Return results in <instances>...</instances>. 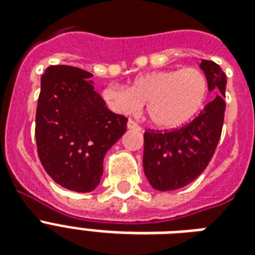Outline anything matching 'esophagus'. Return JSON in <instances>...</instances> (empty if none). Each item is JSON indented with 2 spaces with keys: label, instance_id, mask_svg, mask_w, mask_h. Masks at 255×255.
<instances>
[{
  "label": "esophagus",
  "instance_id": "esophagus-1",
  "mask_svg": "<svg viewBox=\"0 0 255 255\" xmlns=\"http://www.w3.org/2000/svg\"><path fill=\"white\" fill-rule=\"evenodd\" d=\"M127 128H128V129H136V131H140V129H141V127H140L139 124L135 123L133 120H128Z\"/></svg>",
  "mask_w": 255,
  "mask_h": 255
}]
</instances>
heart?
I'll use <instances>...</instances> for the list:
<instances>
[{
  "mask_svg": "<svg viewBox=\"0 0 255 255\" xmlns=\"http://www.w3.org/2000/svg\"><path fill=\"white\" fill-rule=\"evenodd\" d=\"M208 94V79L201 70H160L136 78L129 88L108 86L103 99L112 111L131 115L145 103L149 122L161 129L181 127L201 110Z\"/></svg>",
  "mask_w": 255,
  "mask_h": 255,
  "instance_id": "obj_1",
  "label": "heart"
}]
</instances>
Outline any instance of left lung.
<instances>
[{
	"label": "left lung",
	"mask_w": 255,
	"mask_h": 255,
	"mask_svg": "<svg viewBox=\"0 0 255 255\" xmlns=\"http://www.w3.org/2000/svg\"><path fill=\"white\" fill-rule=\"evenodd\" d=\"M200 67L208 79V90L216 91L213 99L184 127L144 132V173L153 189L165 192L190 184L208 167L220 141L226 75L213 61L202 59Z\"/></svg>",
	"instance_id": "8db88e82"
}]
</instances>
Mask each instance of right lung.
Instances as JSON below:
<instances>
[{"mask_svg": "<svg viewBox=\"0 0 255 255\" xmlns=\"http://www.w3.org/2000/svg\"><path fill=\"white\" fill-rule=\"evenodd\" d=\"M92 74L50 66L41 78L35 115L38 156L50 177L74 192H91L107 151L127 131V118L106 107Z\"/></svg>", "mask_w": 255, "mask_h": 255, "instance_id": "1", "label": "right lung"}]
</instances>
